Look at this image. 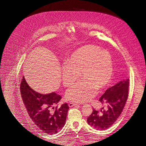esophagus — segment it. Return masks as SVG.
Returning a JSON list of instances; mask_svg holds the SVG:
<instances>
[{"label": "esophagus", "mask_w": 146, "mask_h": 146, "mask_svg": "<svg viewBox=\"0 0 146 146\" xmlns=\"http://www.w3.org/2000/svg\"><path fill=\"white\" fill-rule=\"evenodd\" d=\"M68 105H69V107H74V106L78 105V104H75V103H72V102H70V103H69V104H68Z\"/></svg>", "instance_id": "1"}]
</instances>
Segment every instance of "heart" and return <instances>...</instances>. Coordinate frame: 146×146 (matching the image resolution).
I'll return each mask as SVG.
<instances>
[{
	"mask_svg": "<svg viewBox=\"0 0 146 146\" xmlns=\"http://www.w3.org/2000/svg\"><path fill=\"white\" fill-rule=\"evenodd\" d=\"M83 79L69 88L66 99L76 103L85 102L94 98L96 88L101 90L111 78L113 61L109 52L93 45H86L74 51L61 68L63 85L69 86L79 78Z\"/></svg>",
	"mask_w": 146,
	"mask_h": 146,
	"instance_id": "1",
	"label": "heart"
}]
</instances>
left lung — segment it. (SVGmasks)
Returning <instances> with one entry per match:
<instances>
[{
  "mask_svg": "<svg viewBox=\"0 0 146 146\" xmlns=\"http://www.w3.org/2000/svg\"><path fill=\"white\" fill-rule=\"evenodd\" d=\"M129 86V79L127 78L106 90L99 99L105 108H102L99 111L92 110V114L87 118L88 124L98 130H104L111 127L126 104Z\"/></svg>",
  "mask_w": 146,
  "mask_h": 146,
  "instance_id": "1",
  "label": "left lung"
}]
</instances>
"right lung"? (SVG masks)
<instances>
[{
    "label": "right lung",
    "instance_id": "1",
    "mask_svg": "<svg viewBox=\"0 0 146 146\" xmlns=\"http://www.w3.org/2000/svg\"><path fill=\"white\" fill-rule=\"evenodd\" d=\"M20 91L22 99L30 119L44 133L54 135L63 129L65 125L69 107L66 103L59 108L54 105L58 104L61 97L53 92L43 94L33 90L26 82L24 77L22 80Z\"/></svg>",
    "mask_w": 146,
    "mask_h": 146
}]
</instances>
